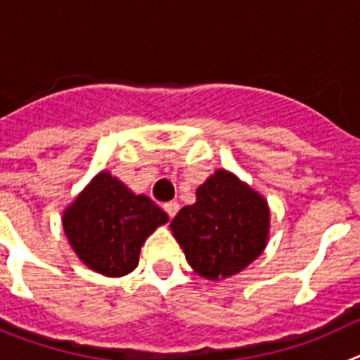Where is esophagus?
Masks as SVG:
<instances>
[{"mask_svg":"<svg viewBox=\"0 0 360 360\" xmlns=\"http://www.w3.org/2000/svg\"><path fill=\"white\" fill-rule=\"evenodd\" d=\"M165 212L168 213V217L172 219V217H176V213L179 212V202H176V200H170V202L163 204Z\"/></svg>","mask_w":360,"mask_h":360,"instance_id":"esophagus-1","label":"esophagus"}]
</instances>
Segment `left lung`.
Segmentation results:
<instances>
[{
	"label": "left lung",
	"instance_id": "1",
	"mask_svg": "<svg viewBox=\"0 0 360 360\" xmlns=\"http://www.w3.org/2000/svg\"><path fill=\"white\" fill-rule=\"evenodd\" d=\"M174 238L199 276L219 281L242 273L269 242L267 199L235 174L217 168L195 192V202L170 222Z\"/></svg>",
	"mask_w": 360,
	"mask_h": 360
}]
</instances>
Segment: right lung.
I'll return each instance as SVG.
<instances>
[{"label":"right lung","instance_id":"obj_1","mask_svg":"<svg viewBox=\"0 0 360 360\" xmlns=\"http://www.w3.org/2000/svg\"><path fill=\"white\" fill-rule=\"evenodd\" d=\"M168 215L152 199L136 195L108 170L96 174L63 212V228L84 265L108 278L132 273L141 245Z\"/></svg>","mask_w":360,"mask_h":360}]
</instances>
